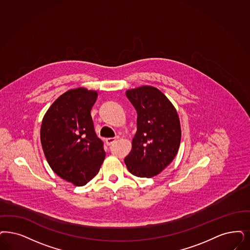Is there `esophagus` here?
Wrapping results in <instances>:
<instances>
[{
  "label": "esophagus",
  "mask_w": 250,
  "mask_h": 250,
  "mask_svg": "<svg viewBox=\"0 0 250 250\" xmlns=\"http://www.w3.org/2000/svg\"><path fill=\"white\" fill-rule=\"evenodd\" d=\"M118 139H119V137H111V138H107L105 140V143H106L108 146H110V145H112L113 143H115Z\"/></svg>",
  "instance_id": "esophagus-1"
}]
</instances>
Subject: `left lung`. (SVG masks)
<instances>
[{
	"label": "left lung",
	"mask_w": 250,
	"mask_h": 250,
	"mask_svg": "<svg viewBox=\"0 0 250 250\" xmlns=\"http://www.w3.org/2000/svg\"><path fill=\"white\" fill-rule=\"evenodd\" d=\"M126 96L137 111V131L124 161L131 174L152 178L177 155L182 137L180 119L172 103L153 86L130 89Z\"/></svg>",
	"instance_id": "left-lung-1"
}]
</instances>
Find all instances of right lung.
I'll return each mask as SVG.
<instances>
[{
	"mask_svg": "<svg viewBox=\"0 0 250 250\" xmlns=\"http://www.w3.org/2000/svg\"><path fill=\"white\" fill-rule=\"evenodd\" d=\"M98 93L86 88L61 94L47 110L41 143L47 162L60 178L83 186L96 175L105 157L91 116Z\"/></svg>",
	"mask_w": 250,
	"mask_h": 250,
	"instance_id": "add662e5",
	"label": "right lung"
}]
</instances>
